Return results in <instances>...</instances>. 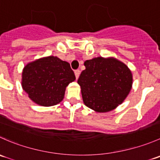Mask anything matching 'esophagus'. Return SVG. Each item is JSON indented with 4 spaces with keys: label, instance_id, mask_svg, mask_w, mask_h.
Segmentation results:
<instances>
[{
    "label": "esophagus",
    "instance_id": "34e87169",
    "mask_svg": "<svg viewBox=\"0 0 160 160\" xmlns=\"http://www.w3.org/2000/svg\"><path fill=\"white\" fill-rule=\"evenodd\" d=\"M75 76H76V78L77 79H78V77H79V76H80V70H75Z\"/></svg>",
    "mask_w": 160,
    "mask_h": 160
}]
</instances>
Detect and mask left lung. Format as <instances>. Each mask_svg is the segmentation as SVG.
<instances>
[{
  "label": "left lung",
  "instance_id": "left-lung-1",
  "mask_svg": "<svg viewBox=\"0 0 160 160\" xmlns=\"http://www.w3.org/2000/svg\"><path fill=\"white\" fill-rule=\"evenodd\" d=\"M77 83L87 107L108 112L121 104L129 93L132 74L128 67L113 57H98L84 62Z\"/></svg>",
  "mask_w": 160,
  "mask_h": 160
}]
</instances>
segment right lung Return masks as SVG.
<instances>
[{
    "label": "right lung",
    "instance_id": "1",
    "mask_svg": "<svg viewBox=\"0 0 160 160\" xmlns=\"http://www.w3.org/2000/svg\"><path fill=\"white\" fill-rule=\"evenodd\" d=\"M75 80L69 62L50 56L24 67L22 86L35 104L49 107L62 101L66 88Z\"/></svg>",
    "mask_w": 160,
    "mask_h": 160
}]
</instances>
